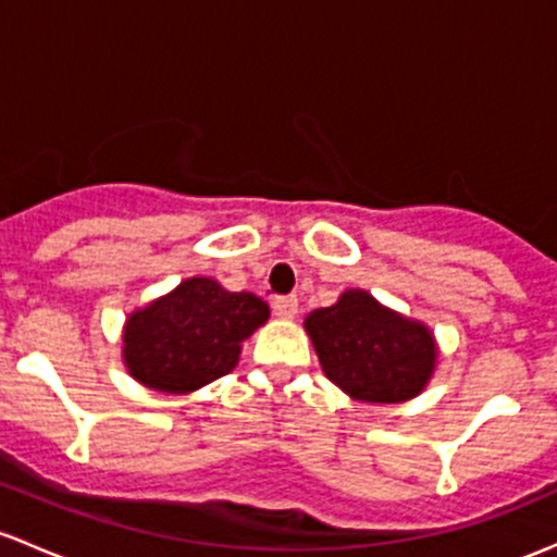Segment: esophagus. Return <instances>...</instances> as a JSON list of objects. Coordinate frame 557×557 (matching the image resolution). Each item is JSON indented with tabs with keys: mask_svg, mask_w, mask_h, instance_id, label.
I'll list each match as a JSON object with an SVG mask.
<instances>
[{
	"mask_svg": "<svg viewBox=\"0 0 557 557\" xmlns=\"http://www.w3.org/2000/svg\"><path fill=\"white\" fill-rule=\"evenodd\" d=\"M272 312L277 314V318H283V320L296 318L298 298L296 296H274L272 298Z\"/></svg>",
	"mask_w": 557,
	"mask_h": 557,
	"instance_id": "34e87169",
	"label": "esophagus"
}]
</instances>
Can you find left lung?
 I'll return each mask as SVG.
<instances>
[{"mask_svg":"<svg viewBox=\"0 0 557 557\" xmlns=\"http://www.w3.org/2000/svg\"><path fill=\"white\" fill-rule=\"evenodd\" d=\"M304 325L325 376L357 400H408L435 368L432 333L384 309L366 290H347L333 307L314 309Z\"/></svg>","mask_w":557,"mask_h":557,"instance_id":"1","label":"left lung"}]
</instances>
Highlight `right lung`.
I'll list each match as a JSON object with an SVG mask.
<instances>
[{
	"label": "right lung",
	"mask_w": 557,
	"mask_h": 557,
	"mask_svg": "<svg viewBox=\"0 0 557 557\" xmlns=\"http://www.w3.org/2000/svg\"><path fill=\"white\" fill-rule=\"evenodd\" d=\"M267 318V301L256 294H230L215 280L191 277L131 314L125 362L151 389L191 392L226 376L237 366L243 338Z\"/></svg>",
	"instance_id": "add662e5"
}]
</instances>
